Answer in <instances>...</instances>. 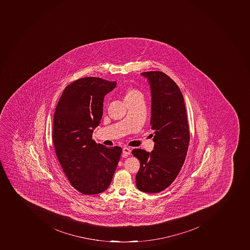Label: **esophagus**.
I'll use <instances>...</instances> for the list:
<instances>
[{
  "label": "esophagus",
  "mask_w": 250,
  "mask_h": 250,
  "mask_svg": "<svg viewBox=\"0 0 250 250\" xmlns=\"http://www.w3.org/2000/svg\"><path fill=\"white\" fill-rule=\"evenodd\" d=\"M130 152H131V150H130V148H127V147H124V148H123V153H124V155H130Z\"/></svg>",
  "instance_id": "1"
}]
</instances>
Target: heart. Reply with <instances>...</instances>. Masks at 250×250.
I'll use <instances>...</instances> for the list:
<instances>
[{
    "label": "heart",
    "instance_id": "heart-1",
    "mask_svg": "<svg viewBox=\"0 0 250 250\" xmlns=\"http://www.w3.org/2000/svg\"><path fill=\"white\" fill-rule=\"evenodd\" d=\"M138 97H142V92L137 88H128L124 92V101H130Z\"/></svg>",
    "mask_w": 250,
    "mask_h": 250
}]
</instances>
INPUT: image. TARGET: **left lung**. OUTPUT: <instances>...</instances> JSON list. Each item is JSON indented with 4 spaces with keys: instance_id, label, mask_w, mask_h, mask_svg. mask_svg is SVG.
Listing matches in <instances>:
<instances>
[{
    "instance_id": "obj_1",
    "label": "left lung",
    "mask_w": 250,
    "mask_h": 250,
    "mask_svg": "<svg viewBox=\"0 0 250 250\" xmlns=\"http://www.w3.org/2000/svg\"><path fill=\"white\" fill-rule=\"evenodd\" d=\"M151 91L150 125L154 130L153 151L134 149L140 162L136 186L147 193H157L169 186L182 168L188 149L190 133L182 92L163 72L142 73Z\"/></svg>"
}]
</instances>
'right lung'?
<instances>
[{
	"mask_svg": "<svg viewBox=\"0 0 250 250\" xmlns=\"http://www.w3.org/2000/svg\"><path fill=\"white\" fill-rule=\"evenodd\" d=\"M116 82L86 77L65 87L55 108L52 138L55 153L70 185L84 195L104 191L122 153L97 144L92 132L101 123L104 96Z\"/></svg>",
	"mask_w": 250,
	"mask_h": 250,
	"instance_id": "add662e5",
	"label": "right lung"
}]
</instances>
